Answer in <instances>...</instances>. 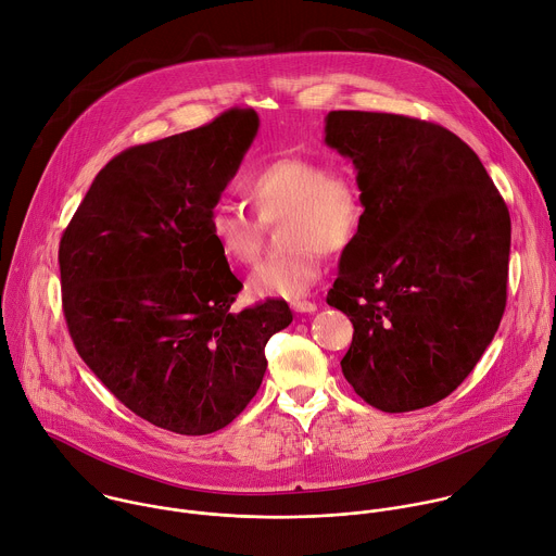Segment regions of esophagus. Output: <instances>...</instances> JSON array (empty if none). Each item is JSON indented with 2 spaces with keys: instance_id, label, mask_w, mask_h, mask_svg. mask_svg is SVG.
I'll return each instance as SVG.
<instances>
[{
  "instance_id": "34e87169",
  "label": "esophagus",
  "mask_w": 556,
  "mask_h": 556,
  "mask_svg": "<svg viewBox=\"0 0 556 556\" xmlns=\"http://www.w3.org/2000/svg\"><path fill=\"white\" fill-rule=\"evenodd\" d=\"M290 307H292L296 314H314V312L318 309V305L312 303V301H292Z\"/></svg>"
}]
</instances>
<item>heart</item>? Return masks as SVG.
<instances>
[{
    "mask_svg": "<svg viewBox=\"0 0 556 556\" xmlns=\"http://www.w3.org/2000/svg\"><path fill=\"white\" fill-rule=\"evenodd\" d=\"M260 220L231 203L207 214L210 238L231 264H251L260 251L262 223L279 225L288 251L262 260L247 279L255 299H296L320 279L323 253L346 249L364 223V194L353 174L329 169L307 156H279L257 167L244 182Z\"/></svg>",
    "mask_w": 556,
    "mask_h": 556,
    "instance_id": "obj_1",
    "label": "heart"
}]
</instances>
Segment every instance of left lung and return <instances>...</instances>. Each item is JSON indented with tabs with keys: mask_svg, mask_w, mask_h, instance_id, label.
<instances>
[{
	"mask_svg": "<svg viewBox=\"0 0 556 556\" xmlns=\"http://www.w3.org/2000/svg\"><path fill=\"white\" fill-rule=\"evenodd\" d=\"M325 143L351 159L366 207L327 294L353 323L342 374L378 410L432 406L473 371L500 327L506 203L478 154L432 122L331 111Z\"/></svg>",
	"mask_w": 556,
	"mask_h": 556,
	"instance_id": "1",
	"label": "left lung"
}]
</instances>
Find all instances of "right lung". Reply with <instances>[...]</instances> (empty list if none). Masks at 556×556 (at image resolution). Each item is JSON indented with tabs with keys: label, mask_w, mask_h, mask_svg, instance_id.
Wrapping results in <instances>:
<instances>
[{
	"label": "right lung",
	"mask_w": 556,
	"mask_h": 556,
	"mask_svg": "<svg viewBox=\"0 0 556 556\" xmlns=\"http://www.w3.org/2000/svg\"><path fill=\"white\" fill-rule=\"evenodd\" d=\"M260 128L253 109L111 159L61 238L63 312L96 378L156 428L201 437L229 426L266 374L286 301L231 312L240 279L207 214Z\"/></svg>",
	"instance_id": "1"
}]
</instances>
